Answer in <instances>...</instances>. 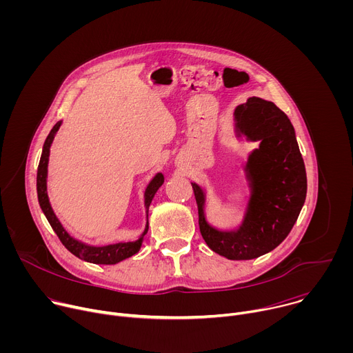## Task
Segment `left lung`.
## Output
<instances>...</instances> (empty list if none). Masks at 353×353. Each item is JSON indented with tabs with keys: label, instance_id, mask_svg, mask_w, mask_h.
Returning a JSON list of instances; mask_svg holds the SVG:
<instances>
[{
	"label": "left lung",
	"instance_id": "obj_1",
	"mask_svg": "<svg viewBox=\"0 0 353 353\" xmlns=\"http://www.w3.org/2000/svg\"><path fill=\"white\" fill-rule=\"evenodd\" d=\"M239 141L259 142L243 165L250 194L243 218L233 229L210 223L207 188L191 183L198 205L199 230L208 247L228 260H253L278 247L305 205L307 177L305 162L288 116L272 102L248 97L233 112Z\"/></svg>",
	"mask_w": 353,
	"mask_h": 353
}]
</instances>
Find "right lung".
<instances>
[{
  "label": "right lung",
  "mask_w": 353,
  "mask_h": 353,
  "mask_svg": "<svg viewBox=\"0 0 353 353\" xmlns=\"http://www.w3.org/2000/svg\"><path fill=\"white\" fill-rule=\"evenodd\" d=\"M63 121H59L50 134L47 135L43 150H41V157L37 168V179H36V188H37V199H39V205L47 218L50 226L53 228L61 243L65 245V248L72 253L75 257L92 263V264H103V265H113L117 264L125 259H130L135 253H138L142 243H143V236L148 232L149 223H148V211L149 205L152 203V199L159 190V187L163 184L165 177L162 173H157L152 180H150L143 191V205H145V215H146V223L145 229L141 233L139 239L134 241H119L114 244H106V245H92L88 243H83L75 237H72L61 225L59 221L57 215L54 214L52 204H50L48 194H47V168H48V157H50V148H52V143L54 141V137L57 131L60 130Z\"/></svg>",
  "instance_id": "obj_1"
}]
</instances>
